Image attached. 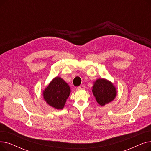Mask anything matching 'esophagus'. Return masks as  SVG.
I'll list each match as a JSON object with an SVG mask.
<instances>
[{
    "mask_svg": "<svg viewBox=\"0 0 151 151\" xmlns=\"http://www.w3.org/2000/svg\"><path fill=\"white\" fill-rule=\"evenodd\" d=\"M85 88H86V87H85L84 85H81V86H80L79 87H78V89L82 90V89H84Z\"/></svg>",
    "mask_w": 151,
    "mask_h": 151,
    "instance_id": "1",
    "label": "esophagus"
}]
</instances>
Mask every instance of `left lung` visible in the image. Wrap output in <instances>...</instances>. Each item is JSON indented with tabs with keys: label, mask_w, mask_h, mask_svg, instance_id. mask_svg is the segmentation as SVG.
<instances>
[{
	"label": "left lung",
	"mask_w": 151,
	"mask_h": 151,
	"mask_svg": "<svg viewBox=\"0 0 151 151\" xmlns=\"http://www.w3.org/2000/svg\"><path fill=\"white\" fill-rule=\"evenodd\" d=\"M92 92L98 104L101 106L113 101L116 96V89L113 84L105 79H98L94 83Z\"/></svg>",
	"instance_id": "left-lung-1"
}]
</instances>
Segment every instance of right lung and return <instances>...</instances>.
Returning <instances> with one entry per match:
<instances>
[{"instance_id":"right-lung-1","label":"right lung","mask_w":151,"mask_h":151,"mask_svg":"<svg viewBox=\"0 0 151 151\" xmlns=\"http://www.w3.org/2000/svg\"><path fill=\"white\" fill-rule=\"evenodd\" d=\"M70 93L68 84L60 77H56L43 91V97L46 103L52 107L61 109Z\"/></svg>"}]
</instances>
